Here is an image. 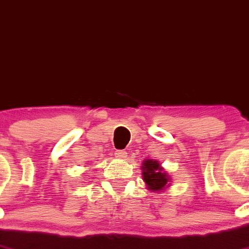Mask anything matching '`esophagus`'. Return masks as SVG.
Here are the masks:
<instances>
[{
  "label": "esophagus",
  "mask_w": 249,
  "mask_h": 249,
  "mask_svg": "<svg viewBox=\"0 0 249 249\" xmlns=\"http://www.w3.org/2000/svg\"><path fill=\"white\" fill-rule=\"evenodd\" d=\"M126 151L125 150H116L115 151V155L116 158H119V159H124V158H126Z\"/></svg>",
  "instance_id": "34e87169"
}]
</instances>
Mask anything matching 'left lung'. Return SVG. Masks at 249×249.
<instances>
[{
	"label": "left lung",
	"instance_id": "left-lung-1",
	"mask_svg": "<svg viewBox=\"0 0 249 249\" xmlns=\"http://www.w3.org/2000/svg\"><path fill=\"white\" fill-rule=\"evenodd\" d=\"M142 180L151 192H161L164 188L169 187L170 177L165 173L158 160L146 159L142 165Z\"/></svg>",
	"mask_w": 249,
	"mask_h": 249
}]
</instances>
